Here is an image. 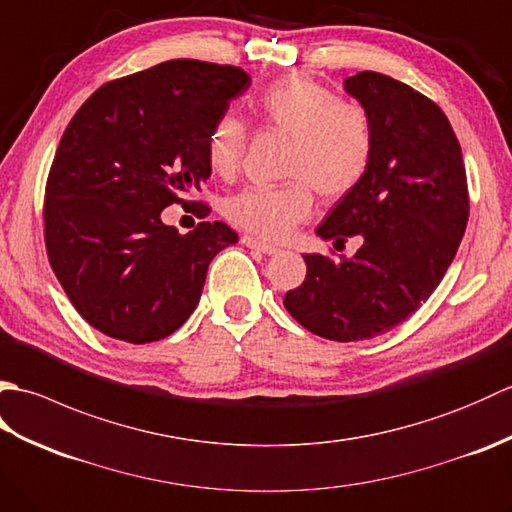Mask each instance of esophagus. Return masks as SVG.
<instances>
[{"mask_svg":"<svg viewBox=\"0 0 512 512\" xmlns=\"http://www.w3.org/2000/svg\"><path fill=\"white\" fill-rule=\"evenodd\" d=\"M242 244H244V246H248V248L262 250L264 255H277V253H279V248H277V246H273V244H266V242H262V239H257V237H253V235H244V237H242Z\"/></svg>","mask_w":512,"mask_h":512,"instance_id":"esophagus-1","label":"esophagus"}]
</instances>
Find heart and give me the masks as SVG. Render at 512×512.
Returning a JSON list of instances; mask_svg holds the SVG:
<instances>
[{
    "label": "heart",
    "mask_w": 512,
    "mask_h": 512,
    "mask_svg": "<svg viewBox=\"0 0 512 512\" xmlns=\"http://www.w3.org/2000/svg\"><path fill=\"white\" fill-rule=\"evenodd\" d=\"M259 121L292 138L281 187H248L226 200L224 215L242 231L281 242L308 220L317 189L323 198H341L365 180L374 160L372 118L354 103L339 101L330 88L303 74L277 79L255 99ZM246 129L222 116L206 138L209 167L231 180L242 165Z\"/></svg>",
    "instance_id": "heart-1"
}]
</instances>
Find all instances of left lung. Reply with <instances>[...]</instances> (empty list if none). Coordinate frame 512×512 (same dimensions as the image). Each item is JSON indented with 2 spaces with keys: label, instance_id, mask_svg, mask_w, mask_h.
I'll use <instances>...</instances> for the list:
<instances>
[{
  "label": "left lung",
  "instance_id": "left-lung-1",
  "mask_svg": "<svg viewBox=\"0 0 512 512\" xmlns=\"http://www.w3.org/2000/svg\"><path fill=\"white\" fill-rule=\"evenodd\" d=\"M345 90L374 125V160L317 233L354 257L303 255L306 281L284 306L303 328L330 341H363L396 328L438 288L469 222L462 149L440 107L407 83L358 72Z\"/></svg>",
  "mask_w": 512,
  "mask_h": 512
}]
</instances>
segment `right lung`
Masks as SVG:
<instances>
[{
	"label": "right lung",
	"mask_w": 512,
	"mask_h": 512,
	"mask_svg": "<svg viewBox=\"0 0 512 512\" xmlns=\"http://www.w3.org/2000/svg\"><path fill=\"white\" fill-rule=\"evenodd\" d=\"M235 65L173 59L101 85L65 127L43 198L48 262L76 312L118 341L176 332L202 295L211 259L237 233L162 224L171 204L198 217L211 176L206 138L248 90Z\"/></svg>",
	"instance_id": "right-lung-1"
}]
</instances>
